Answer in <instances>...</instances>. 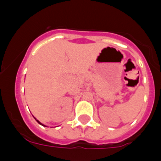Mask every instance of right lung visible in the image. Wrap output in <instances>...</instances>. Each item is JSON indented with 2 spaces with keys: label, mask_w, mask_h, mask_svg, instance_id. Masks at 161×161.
I'll return each instance as SVG.
<instances>
[{
  "label": "right lung",
  "mask_w": 161,
  "mask_h": 161,
  "mask_svg": "<svg viewBox=\"0 0 161 161\" xmlns=\"http://www.w3.org/2000/svg\"><path fill=\"white\" fill-rule=\"evenodd\" d=\"M35 118V119H36V121H37V122H38V123H39V124H40V125H43V126H45V127H46V125H43V124H42V123H41V122H40V121H39V120H37V119H36V118Z\"/></svg>",
  "instance_id": "add662e5"
}]
</instances>
